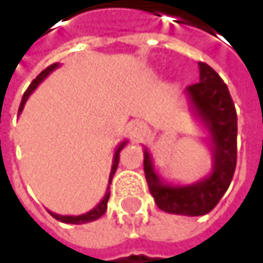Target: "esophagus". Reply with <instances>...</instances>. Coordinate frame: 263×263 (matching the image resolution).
<instances>
[{
    "mask_svg": "<svg viewBox=\"0 0 263 263\" xmlns=\"http://www.w3.org/2000/svg\"><path fill=\"white\" fill-rule=\"evenodd\" d=\"M129 131H131L132 137L138 140V138H143L147 134L149 128H147V125L144 122L135 120V122H132L131 125H129Z\"/></svg>",
    "mask_w": 263,
    "mask_h": 263,
    "instance_id": "1",
    "label": "esophagus"
}]
</instances>
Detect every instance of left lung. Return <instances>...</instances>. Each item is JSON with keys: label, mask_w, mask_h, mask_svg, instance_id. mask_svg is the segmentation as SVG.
Masks as SVG:
<instances>
[{"label": "left lung", "mask_w": 263, "mask_h": 263, "mask_svg": "<svg viewBox=\"0 0 263 263\" xmlns=\"http://www.w3.org/2000/svg\"><path fill=\"white\" fill-rule=\"evenodd\" d=\"M199 82L184 89L189 108L207 132L212 152V172L192 184L166 183L157 172L152 157L144 147V175L158 209L172 215L201 216L215 209L227 192L236 169L237 116L227 85L204 62Z\"/></svg>", "instance_id": "left-lung-1"}]
</instances>
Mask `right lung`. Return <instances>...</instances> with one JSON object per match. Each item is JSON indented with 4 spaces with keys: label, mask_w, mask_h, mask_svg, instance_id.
Instances as JSON below:
<instances>
[{
    "label": "right lung",
    "mask_w": 263,
    "mask_h": 263,
    "mask_svg": "<svg viewBox=\"0 0 263 263\" xmlns=\"http://www.w3.org/2000/svg\"><path fill=\"white\" fill-rule=\"evenodd\" d=\"M59 67V64H53V65H50L48 68H45L36 79L33 80L31 83H30V86L27 88V91L24 92V96H23V100H21V105H20V111H18V114H21L23 112V109H24V105H26L27 99L30 97V94L37 88V85L42 82V80L45 79L50 73H53L56 68ZM128 144V140H123L117 147H116V152H114V158H112V166H111V174H109V181H108V189H106V192H105V196L102 198V201L94 207V209H91L89 212H86V213H83V215H78V216H68V215H58V213H53V212H50L48 210V213L54 218V219H58V221H61V222H65V224H86V222H92V221H96V219H99L105 212H106V207H108V199H109V184L112 181V177H114V174H116V171H117V166H119V160H120V151L125 147Z\"/></svg>",
    "instance_id": "right-lung-1"
}]
</instances>
